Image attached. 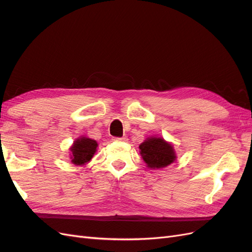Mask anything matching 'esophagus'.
Returning a JSON list of instances; mask_svg holds the SVG:
<instances>
[{"instance_id":"1","label":"esophagus","mask_w":252,"mask_h":252,"mask_svg":"<svg viewBox=\"0 0 252 252\" xmlns=\"http://www.w3.org/2000/svg\"><path fill=\"white\" fill-rule=\"evenodd\" d=\"M112 141H114V142H127L128 139H127V136H123V138H113Z\"/></svg>"}]
</instances>
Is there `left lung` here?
I'll list each match as a JSON object with an SVG mask.
<instances>
[{
	"mask_svg": "<svg viewBox=\"0 0 252 252\" xmlns=\"http://www.w3.org/2000/svg\"><path fill=\"white\" fill-rule=\"evenodd\" d=\"M140 154L149 168L159 169L175 161L173 146L162 138H148L140 146Z\"/></svg>",
	"mask_w": 252,
	"mask_h": 252,
	"instance_id": "8db88e82",
	"label": "left lung"
}]
</instances>
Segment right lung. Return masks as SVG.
<instances>
[{"label": "right lung", "mask_w": 252, "mask_h": 252, "mask_svg": "<svg viewBox=\"0 0 252 252\" xmlns=\"http://www.w3.org/2000/svg\"><path fill=\"white\" fill-rule=\"evenodd\" d=\"M97 143L94 140L82 136L73 142L70 147L71 162L74 165H85L95 154Z\"/></svg>", "instance_id": "obj_1"}]
</instances>
